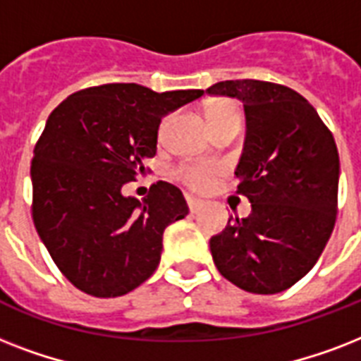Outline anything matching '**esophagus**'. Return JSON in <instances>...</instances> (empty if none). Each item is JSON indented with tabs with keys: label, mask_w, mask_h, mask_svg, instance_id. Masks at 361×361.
Instances as JSON below:
<instances>
[{
	"label": "esophagus",
	"mask_w": 361,
	"mask_h": 361,
	"mask_svg": "<svg viewBox=\"0 0 361 361\" xmlns=\"http://www.w3.org/2000/svg\"><path fill=\"white\" fill-rule=\"evenodd\" d=\"M187 206H189V209H191V214H197L198 209L202 208L204 204L198 200V198H192V197H187Z\"/></svg>",
	"instance_id": "1"
}]
</instances>
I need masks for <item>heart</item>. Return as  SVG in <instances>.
I'll list each match as a JSON object with an SVG mask.
<instances>
[{
  "instance_id": "1",
  "label": "heart",
  "mask_w": 361,
  "mask_h": 361,
  "mask_svg": "<svg viewBox=\"0 0 361 361\" xmlns=\"http://www.w3.org/2000/svg\"><path fill=\"white\" fill-rule=\"evenodd\" d=\"M223 114H240V109L234 101H215L208 109L209 118ZM223 174V166L219 163L209 161H189L176 169L178 180L183 181L189 189L197 192H206L215 185L217 178Z\"/></svg>"
}]
</instances>
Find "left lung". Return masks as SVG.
Here are the masks:
<instances>
[{
	"label": "left lung",
	"instance_id": "8db88e82",
	"mask_svg": "<svg viewBox=\"0 0 361 361\" xmlns=\"http://www.w3.org/2000/svg\"><path fill=\"white\" fill-rule=\"evenodd\" d=\"M209 95L236 97L247 121L236 169L249 217L209 240L219 274L252 294L290 288L313 268L337 217L339 153L317 110L290 87L225 80Z\"/></svg>",
	"mask_w": 361,
	"mask_h": 361
}]
</instances>
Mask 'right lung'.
<instances>
[{
    "mask_svg": "<svg viewBox=\"0 0 361 361\" xmlns=\"http://www.w3.org/2000/svg\"><path fill=\"white\" fill-rule=\"evenodd\" d=\"M202 95L103 84L73 93L48 116L31 161V215L78 290L123 296L157 269L164 228L189 214L185 198L166 181L153 183L142 202L121 187L155 155L164 116Z\"/></svg>",
    "mask_w": 361,
    "mask_h": 361,
    "instance_id": "add662e5",
    "label": "right lung"
}]
</instances>
